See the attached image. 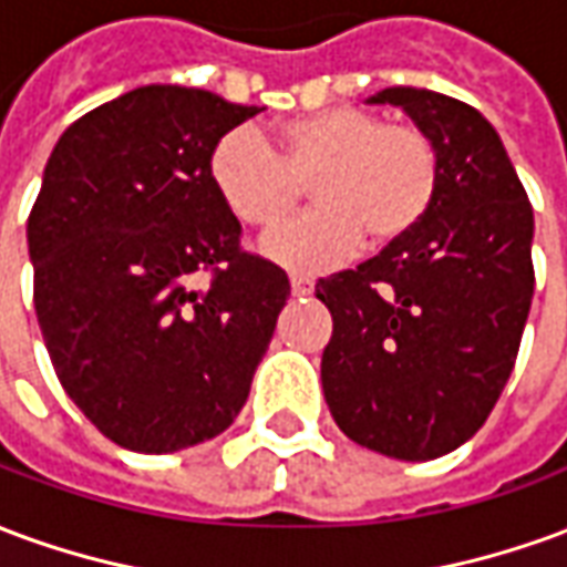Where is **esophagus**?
Segmentation results:
<instances>
[{"instance_id": "34e87169", "label": "esophagus", "mask_w": 567, "mask_h": 567, "mask_svg": "<svg viewBox=\"0 0 567 567\" xmlns=\"http://www.w3.org/2000/svg\"><path fill=\"white\" fill-rule=\"evenodd\" d=\"M291 291H295V297H309L316 291V285L307 276H291Z\"/></svg>"}]
</instances>
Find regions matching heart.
I'll list each match as a JSON object with an SVG mask.
<instances>
[{"label": "heart", "mask_w": 567, "mask_h": 567, "mask_svg": "<svg viewBox=\"0 0 567 567\" xmlns=\"http://www.w3.org/2000/svg\"><path fill=\"white\" fill-rule=\"evenodd\" d=\"M209 178L236 221L272 230L307 194L319 209L272 234L264 248L300 272L331 270L370 239L385 248L416 234L440 194V148L413 121L333 105L285 121L272 145L236 127L209 151Z\"/></svg>", "instance_id": "obj_1"}]
</instances>
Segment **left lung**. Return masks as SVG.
<instances>
[{"instance_id":"1","label":"left lung","mask_w":567,"mask_h":567,"mask_svg":"<svg viewBox=\"0 0 567 567\" xmlns=\"http://www.w3.org/2000/svg\"><path fill=\"white\" fill-rule=\"evenodd\" d=\"M440 148L416 234L316 282L333 333L321 385L346 437L392 458L458 450L498 404L535 295V215L498 133L446 93L389 87Z\"/></svg>"}]
</instances>
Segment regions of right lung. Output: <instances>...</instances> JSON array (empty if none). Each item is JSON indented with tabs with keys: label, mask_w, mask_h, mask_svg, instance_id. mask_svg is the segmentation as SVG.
Returning <instances> with one entry per match:
<instances>
[{
	"label": "right lung",
	"mask_w": 567,
	"mask_h": 567,
	"mask_svg": "<svg viewBox=\"0 0 567 567\" xmlns=\"http://www.w3.org/2000/svg\"><path fill=\"white\" fill-rule=\"evenodd\" d=\"M258 112L148 84L81 115L48 157L27 221L32 303L60 385L124 450L234 425L291 295L209 178L212 145Z\"/></svg>",
	"instance_id": "add662e5"
}]
</instances>
